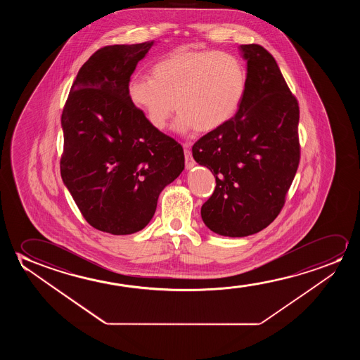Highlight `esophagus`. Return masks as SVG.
I'll use <instances>...</instances> for the list:
<instances>
[{
  "label": "esophagus",
  "instance_id": "esophagus-1",
  "mask_svg": "<svg viewBox=\"0 0 360 360\" xmlns=\"http://www.w3.org/2000/svg\"><path fill=\"white\" fill-rule=\"evenodd\" d=\"M183 148H184V156H186V167L189 169L195 166V161L193 160L192 153L189 150V143H183Z\"/></svg>",
  "mask_w": 360,
  "mask_h": 360
}]
</instances>
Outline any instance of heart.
<instances>
[{
	"label": "heart",
	"mask_w": 360,
	"mask_h": 360,
	"mask_svg": "<svg viewBox=\"0 0 360 360\" xmlns=\"http://www.w3.org/2000/svg\"><path fill=\"white\" fill-rule=\"evenodd\" d=\"M246 89V66L236 55L174 50L153 65L151 77L129 79L128 96L156 130L167 128L176 104L179 133H210L236 115Z\"/></svg>",
	"instance_id": "b5f03b06"
}]
</instances>
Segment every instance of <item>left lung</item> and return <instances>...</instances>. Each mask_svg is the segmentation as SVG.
Returning a JSON list of instances; mask_svg holds the SVG:
<instances>
[{
  "label": "left lung",
  "instance_id": "obj_1",
  "mask_svg": "<svg viewBox=\"0 0 360 360\" xmlns=\"http://www.w3.org/2000/svg\"><path fill=\"white\" fill-rule=\"evenodd\" d=\"M240 48L247 60L241 107L192 148L194 160L217 182L202 204V221L229 237L253 235L274 221L300 162L297 99L268 50L258 44Z\"/></svg>",
  "mask_w": 360,
  "mask_h": 360
}]
</instances>
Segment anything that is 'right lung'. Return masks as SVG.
Returning a JSON list of instances; mask_svg holds the SVG:
<instances>
[{"label": "right lung", "instance_id": "obj_1", "mask_svg": "<svg viewBox=\"0 0 360 360\" xmlns=\"http://www.w3.org/2000/svg\"><path fill=\"white\" fill-rule=\"evenodd\" d=\"M153 41L108 45L82 68L65 102L60 172L91 226L143 230L163 188L184 168L181 143L153 129L128 96L130 76Z\"/></svg>", "mask_w": 360, "mask_h": 360}]
</instances>
